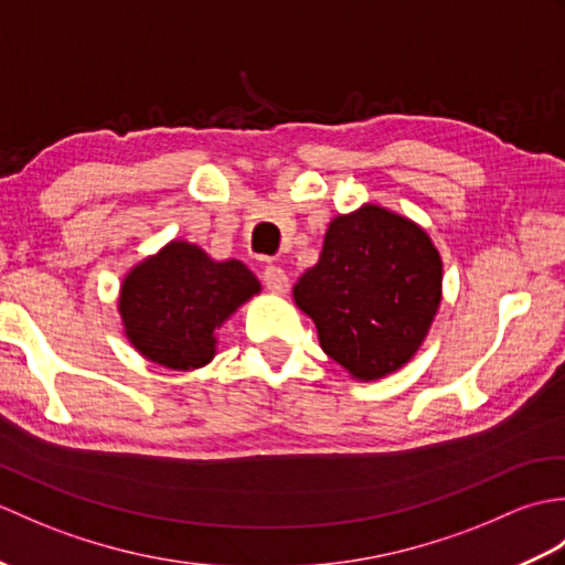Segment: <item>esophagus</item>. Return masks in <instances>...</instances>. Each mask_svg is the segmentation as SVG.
Wrapping results in <instances>:
<instances>
[{"instance_id": "1", "label": "esophagus", "mask_w": 565, "mask_h": 565, "mask_svg": "<svg viewBox=\"0 0 565 565\" xmlns=\"http://www.w3.org/2000/svg\"><path fill=\"white\" fill-rule=\"evenodd\" d=\"M264 286H267L271 294L284 296L286 291H289V276H286V271L281 267L269 264V267H264Z\"/></svg>"}]
</instances>
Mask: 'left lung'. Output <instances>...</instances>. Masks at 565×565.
<instances>
[{
	"instance_id": "left-lung-1",
	"label": "left lung",
	"mask_w": 565,
	"mask_h": 565,
	"mask_svg": "<svg viewBox=\"0 0 565 565\" xmlns=\"http://www.w3.org/2000/svg\"><path fill=\"white\" fill-rule=\"evenodd\" d=\"M322 352L359 381L413 359L441 301V257L417 223L376 203L332 218L316 267L294 286Z\"/></svg>"
}]
</instances>
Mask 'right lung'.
<instances>
[{"label":"right lung","mask_w":565,"mask_h":565,"mask_svg":"<svg viewBox=\"0 0 565 565\" xmlns=\"http://www.w3.org/2000/svg\"><path fill=\"white\" fill-rule=\"evenodd\" d=\"M262 286L243 262H213L172 239L126 274L118 313L126 338L150 362L191 371L215 356V332Z\"/></svg>","instance_id":"1"}]
</instances>
